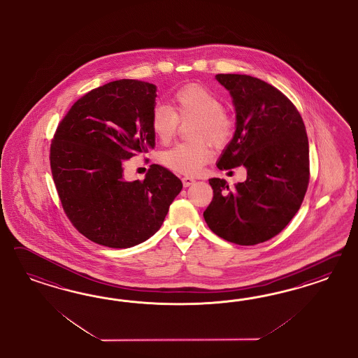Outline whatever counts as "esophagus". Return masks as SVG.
Wrapping results in <instances>:
<instances>
[{"mask_svg":"<svg viewBox=\"0 0 358 358\" xmlns=\"http://www.w3.org/2000/svg\"><path fill=\"white\" fill-rule=\"evenodd\" d=\"M195 182L194 178L193 177H182V184H184V187H189L190 185H193Z\"/></svg>","mask_w":358,"mask_h":358,"instance_id":"1","label":"esophagus"}]
</instances>
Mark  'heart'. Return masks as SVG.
<instances>
[{
	"label": "heart",
	"instance_id": "heart-1",
	"mask_svg": "<svg viewBox=\"0 0 358 358\" xmlns=\"http://www.w3.org/2000/svg\"><path fill=\"white\" fill-rule=\"evenodd\" d=\"M224 110L223 101L201 84L180 87L172 97L171 108L163 103L155 105L150 118L152 132L164 144L173 139L180 122L193 120L189 135L195 141L178 143L164 151L160 155L162 163L177 173H199L213 157L208 141L223 148L234 138L235 123Z\"/></svg>",
	"mask_w": 358,
	"mask_h": 358
}]
</instances>
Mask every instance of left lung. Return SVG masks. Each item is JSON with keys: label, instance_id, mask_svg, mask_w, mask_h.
I'll use <instances>...</instances> for the list:
<instances>
[{"label": "left lung", "instance_id": "8db88e82", "mask_svg": "<svg viewBox=\"0 0 358 358\" xmlns=\"http://www.w3.org/2000/svg\"><path fill=\"white\" fill-rule=\"evenodd\" d=\"M229 90L236 131L217 168H247V180L229 189L211 178L214 196L203 217L229 243L256 245L278 235L303 202L310 181L308 139L293 102L277 87L247 75H217Z\"/></svg>", "mask_w": 358, "mask_h": 358}]
</instances>
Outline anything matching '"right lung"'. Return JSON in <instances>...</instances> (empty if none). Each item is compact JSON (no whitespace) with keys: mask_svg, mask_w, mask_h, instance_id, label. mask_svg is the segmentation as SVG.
<instances>
[{"mask_svg":"<svg viewBox=\"0 0 358 358\" xmlns=\"http://www.w3.org/2000/svg\"><path fill=\"white\" fill-rule=\"evenodd\" d=\"M156 87L118 80L77 99L60 120L50 164L62 206L73 227L108 248H130L155 235L182 182L152 164L141 181L123 176L126 160L155 147Z\"/></svg>","mask_w":358,"mask_h":358,"instance_id":"add662e5","label":"right lung"}]
</instances>
